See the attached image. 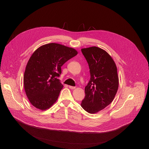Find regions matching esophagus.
I'll use <instances>...</instances> for the list:
<instances>
[{
    "mask_svg": "<svg viewBox=\"0 0 149 149\" xmlns=\"http://www.w3.org/2000/svg\"><path fill=\"white\" fill-rule=\"evenodd\" d=\"M69 88H70V89H72V90H74V89H75V87L71 86H69Z\"/></svg>",
    "mask_w": 149,
    "mask_h": 149,
    "instance_id": "1",
    "label": "esophagus"
}]
</instances>
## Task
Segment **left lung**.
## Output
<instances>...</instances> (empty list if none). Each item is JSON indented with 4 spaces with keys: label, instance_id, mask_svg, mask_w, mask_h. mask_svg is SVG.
I'll return each mask as SVG.
<instances>
[{
    "label": "left lung",
    "instance_id": "obj_1",
    "mask_svg": "<svg viewBox=\"0 0 149 149\" xmlns=\"http://www.w3.org/2000/svg\"><path fill=\"white\" fill-rule=\"evenodd\" d=\"M81 51L88 63L91 78L81 105L88 113L95 114L108 106L116 96L119 85L117 68L111 56L100 48L91 47Z\"/></svg>",
    "mask_w": 149,
    "mask_h": 149
}]
</instances>
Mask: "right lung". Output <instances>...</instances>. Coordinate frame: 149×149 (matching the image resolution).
<instances>
[{
  "label": "right lung",
  "instance_id": "1",
  "mask_svg": "<svg viewBox=\"0 0 149 149\" xmlns=\"http://www.w3.org/2000/svg\"><path fill=\"white\" fill-rule=\"evenodd\" d=\"M77 54L76 49L56 43L42 45L32 54L26 66L24 85L35 107L44 111L56 102L63 88L58 79L61 67Z\"/></svg>",
  "mask_w": 149,
  "mask_h": 149
}]
</instances>
